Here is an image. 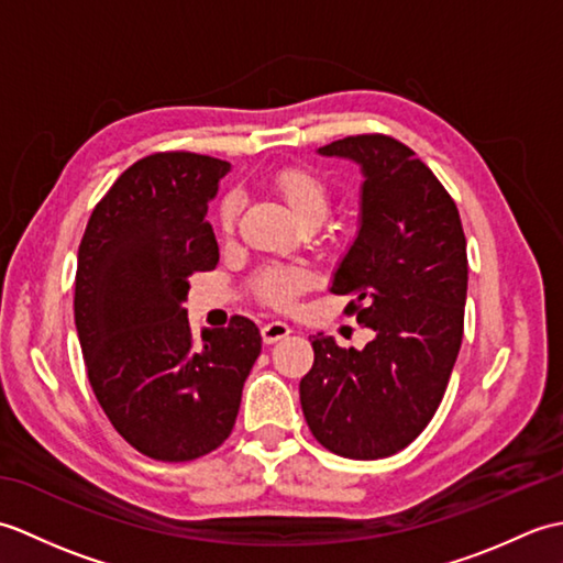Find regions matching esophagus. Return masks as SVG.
I'll use <instances>...</instances> for the list:
<instances>
[{
  "label": "esophagus",
  "instance_id": "obj_1",
  "mask_svg": "<svg viewBox=\"0 0 563 563\" xmlns=\"http://www.w3.org/2000/svg\"><path fill=\"white\" fill-rule=\"evenodd\" d=\"M290 333V327L285 324V321H268V324L261 327V336L263 343H278L280 339H285Z\"/></svg>",
  "mask_w": 563,
  "mask_h": 563
}]
</instances>
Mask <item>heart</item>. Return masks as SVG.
Segmentation results:
<instances>
[{
	"label": "heart",
	"mask_w": 563,
	"mask_h": 563,
	"mask_svg": "<svg viewBox=\"0 0 563 563\" xmlns=\"http://www.w3.org/2000/svg\"><path fill=\"white\" fill-rule=\"evenodd\" d=\"M273 188L285 206L290 208L297 222H321L329 212V186L324 178L307 166H285L273 176ZM242 206V196L232 190L220 202V224L232 230ZM312 285V273L302 266H266L256 273L254 290L263 305L273 309H290Z\"/></svg>",
	"instance_id": "b5f03b06"
}]
</instances>
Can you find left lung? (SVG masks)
Masks as SVG:
<instances>
[{
	"label": "left lung",
	"instance_id": "left-lung-1",
	"mask_svg": "<svg viewBox=\"0 0 563 563\" xmlns=\"http://www.w3.org/2000/svg\"><path fill=\"white\" fill-rule=\"evenodd\" d=\"M361 164V230L333 275L345 312L375 331L363 351L312 336L300 382L312 435L333 454L379 460L423 433L445 397L464 333L466 239L435 174L389 135H351L319 147Z\"/></svg>",
	"mask_w": 563,
	"mask_h": 563
}]
</instances>
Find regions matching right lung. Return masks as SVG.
I'll list each match as a JSON object with an SVG mask.
<instances>
[{
	"mask_svg": "<svg viewBox=\"0 0 563 563\" xmlns=\"http://www.w3.org/2000/svg\"><path fill=\"white\" fill-rule=\"evenodd\" d=\"M230 162L157 152L135 162L84 230L75 324L91 389L137 452L190 462L230 438L244 382L261 353L246 317L196 339L188 280L220 261L206 220Z\"/></svg>",
	"mask_w": 563,
	"mask_h": 563,
	"instance_id": "right-lung-1",
	"label": "right lung"
}]
</instances>
